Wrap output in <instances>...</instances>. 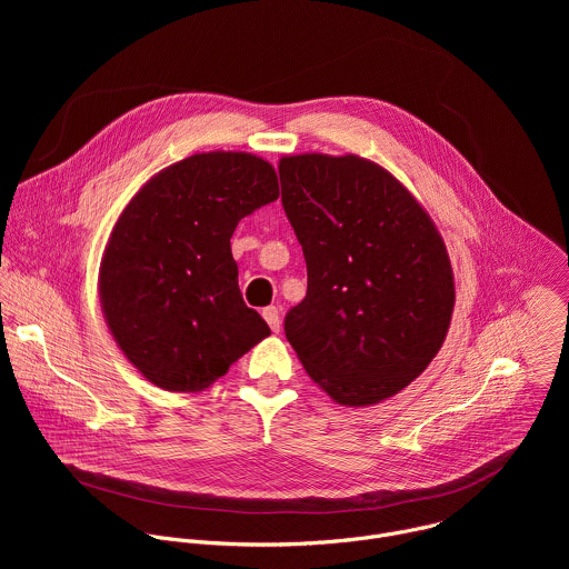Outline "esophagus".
Wrapping results in <instances>:
<instances>
[{
    "mask_svg": "<svg viewBox=\"0 0 569 569\" xmlns=\"http://www.w3.org/2000/svg\"><path fill=\"white\" fill-rule=\"evenodd\" d=\"M263 319L268 321V327L274 331V333H279V329H281V317H279V308L277 306H268V308H263Z\"/></svg>",
    "mask_w": 569,
    "mask_h": 569,
    "instance_id": "esophagus-1",
    "label": "esophagus"
}]
</instances>
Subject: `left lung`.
<instances>
[{"instance_id": "8db88e82", "label": "left lung", "mask_w": 569, "mask_h": 569, "mask_svg": "<svg viewBox=\"0 0 569 569\" xmlns=\"http://www.w3.org/2000/svg\"><path fill=\"white\" fill-rule=\"evenodd\" d=\"M279 178L308 270L286 338L336 402L387 400L426 371L450 329L446 242L410 189L360 154H286Z\"/></svg>"}]
</instances>
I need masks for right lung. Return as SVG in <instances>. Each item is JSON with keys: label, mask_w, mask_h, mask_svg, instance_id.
Wrapping results in <instances>:
<instances>
[{"label": "right lung", "mask_w": 569, "mask_h": 569, "mask_svg": "<svg viewBox=\"0 0 569 569\" xmlns=\"http://www.w3.org/2000/svg\"><path fill=\"white\" fill-rule=\"evenodd\" d=\"M279 198L259 154L196 152L154 173L117 218L99 268L108 329L137 371L167 391H202L270 336L238 290L229 238Z\"/></svg>", "instance_id": "obj_1"}]
</instances>
